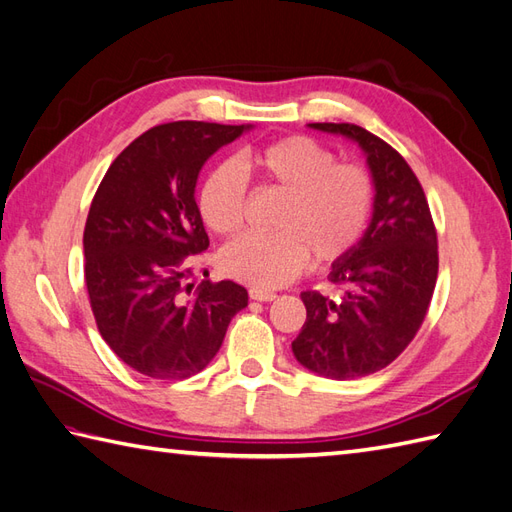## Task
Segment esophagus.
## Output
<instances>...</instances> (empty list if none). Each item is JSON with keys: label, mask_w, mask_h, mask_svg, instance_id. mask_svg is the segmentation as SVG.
<instances>
[{"label": "esophagus", "mask_w": 512, "mask_h": 512, "mask_svg": "<svg viewBox=\"0 0 512 512\" xmlns=\"http://www.w3.org/2000/svg\"><path fill=\"white\" fill-rule=\"evenodd\" d=\"M249 297L256 299V302H271V299H276V293L256 289V286H252V289H249Z\"/></svg>", "instance_id": "34e87169"}]
</instances>
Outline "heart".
<instances>
[{
	"label": "heart",
	"instance_id": "b5f03b06",
	"mask_svg": "<svg viewBox=\"0 0 512 512\" xmlns=\"http://www.w3.org/2000/svg\"><path fill=\"white\" fill-rule=\"evenodd\" d=\"M239 162L286 202L276 219L278 234H245L221 249L219 265L230 278L256 289H278L306 267L310 256L317 265H336L365 239L376 184L363 165L341 162L330 147L306 134L247 149ZM245 206L247 180L239 167L223 162L208 173L197 195L206 228L236 232L243 226Z\"/></svg>",
	"mask_w": 512,
	"mask_h": 512
}]
</instances>
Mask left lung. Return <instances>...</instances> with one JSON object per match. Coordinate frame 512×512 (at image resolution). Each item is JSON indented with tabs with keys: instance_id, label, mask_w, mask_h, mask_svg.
Segmentation results:
<instances>
[{
	"instance_id": "8db88e82",
	"label": "left lung",
	"mask_w": 512,
	"mask_h": 512,
	"mask_svg": "<svg viewBox=\"0 0 512 512\" xmlns=\"http://www.w3.org/2000/svg\"><path fill=\"white\" fill-rule=\"evenodd\" d=\"M310 128L343 134L365 149L376 204L365 239L328 276L343 295L302 293L306 321L291 347L319 376L354 380L391 365L415 339L432 302L439 245L426 193L397 149L354 123Z\"/></svg>"
}]
</instances>
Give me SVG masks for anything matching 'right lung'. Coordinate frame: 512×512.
Returning <instances> with one entry per match:
<instances>
[{"mask_svg":"<svg viewBox=\"0 0 512 512\" xmlns=\"http://www.w3.org/2000/svg\"><path fill=\"white\" fill-rule=\"evenodd\" d=\"M249 126L171 121L134 139L99 182L84 226V280L97 330L147 378L184 380L215 358L247 291L193 286L210 241L195 202L204 162Z\"/></svg>","mask_w":512,"mask_h":512,"instance_id":"add662e5","label":"right lung"}]
</instances>
